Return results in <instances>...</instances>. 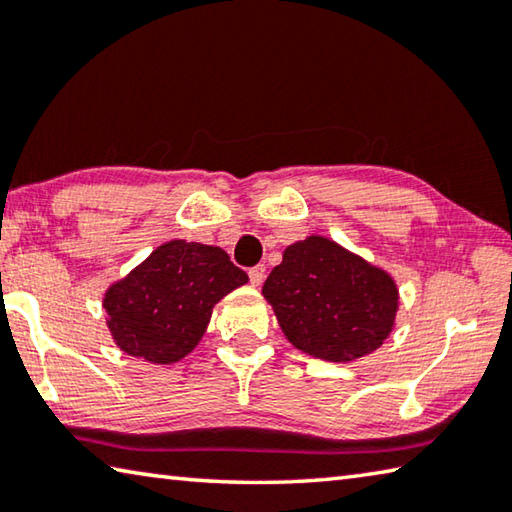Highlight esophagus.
<instances>
[{
    "mask_svg": "<svg viewBox=\"0 0 512 512\" xmlns=\"http://www.w3.org/2000/svg\"><path fill=\"white\" fill-rule=\"evenodd\" d=\"M251 285H261L265 281V265H256L249 270Z\"/></svg>",
    "mask_w": 512,
    "mask_h": 512,
    "instance_id": "34e87169",
    "label": "esophagus"
}]
</instances>
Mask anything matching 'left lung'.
Returning <instances> with one entry per match:
<instances>
[{"label": "left lung", "mask_w": 512, "mask_h": 512, "mask_svg": "<svg viewBox=\"0 0 512 512\" xmlns=\"http://www.w3.org/2000/svg\"><path fill=\"white\" fill-rule=\"evenodd\" d=\"M263 294L292 346L326 362H351L380 348L398 310L387 272L321 236L285 249Z\"/></svg>", "instance_id": "8db88e82"}]
</instances>
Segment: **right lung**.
<instances>
[{
  "instance_id": "obj_1",
  "label": "right lung",
  "mask_w": 512,
  "mask_h": 512,
  "mask_svg": "<svg viewBox=\"0 0 512 512\" xmlns=\"http://www.w3.org/2000/svg\"><path fill=\"white\" fill-rule=\"evenodd\" d=\"M247 281L224 249L170 240L107 290V328L128 355L173 364L200 342L215 303Z\"/></svg>"
}]
</instances>
